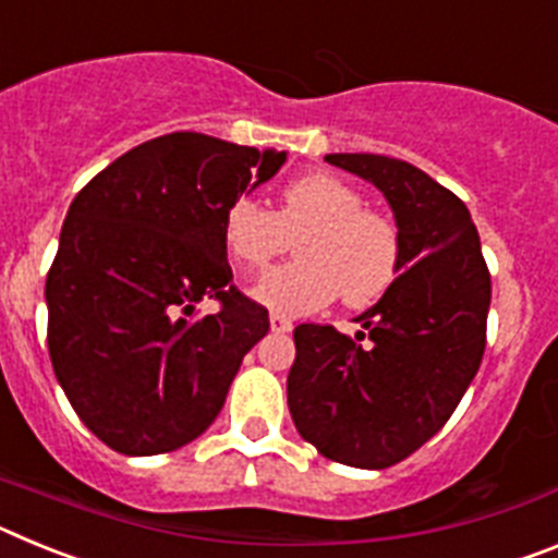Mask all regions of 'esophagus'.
Listing matches in <instances>:
<instances>
[{
  "label": "esophagus",
  "instance_id": "esophagus-1",
  "mask_svg": "<svg viewBox=\"0 0 558 558\" xmlns=\"http://www.w3.org/2000/svg\"><path fill=\"white\" fill-rule=\"evenodd\" d=\"M270 329H274V332H290L293 324H290V318H284V315L270 313Z\"/></svg>",
  "mask_w": 558,
  "mask_h": 558
}]
</instances>
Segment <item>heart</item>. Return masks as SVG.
<instances>
[{"label":"heart","mask_w":558,"mask_h":558,"mask_svg":"<svg viewBox=\"0 0 558 558\" xmlns=\"http://www.w3.org/2000/svg\"><path fill=\"white\" fill-rule=\"evenodd\" d=\"M295 240L293 263L274 268L251 288L279 315H304L340 293L363 307L391 288L399 270V231L388 215L366 209L360 192L338 175L310 172L282 186L276 209L236 198L223 215V243L243 270H259Z\"/></svg>","instance_id":"1"}]
</instances>
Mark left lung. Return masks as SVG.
Segmentation results:
<instances>
[{"label": "left lung", "mask_w": 558, "mask_h": 558, "mask_svg": "<svg viewBox=\"0 0 558 558\" xmlns=\"http://www.w3.org/2000/svg\"><path fill=\"white\" fill-rule=\"evenodd\" d=\"M324 159L386 195L402 243L399 276L354 318L363 327L354 338L295 327L288 405L324 458L386 470L445 427L475 379L492 279L470 209L427 172L377 153Z\"/></svg>", "instance_id": "1"}]
</instances>
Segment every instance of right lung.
I'll return each mask as SVG.
<instances>
[{
	"instance_id": "add662e5",
	"label": "right lung",
	"mask_w": 558,
	"mask_h": 558,
	"mask_svg": "<svg viewBox=\"0 0 558 558\" xmlns=\"http://www.w3.org/2000/svg\"><path fill=\"white\" fill-rule=\"evenodd\" d=\"M284 150L179 131L142 142L75 195L47 276L52 368L83 425L122 456L190 445L270 329L231 284L223 215ZM218 298L215 316L191 315Z\"/></svg>"
}]
</instances>
